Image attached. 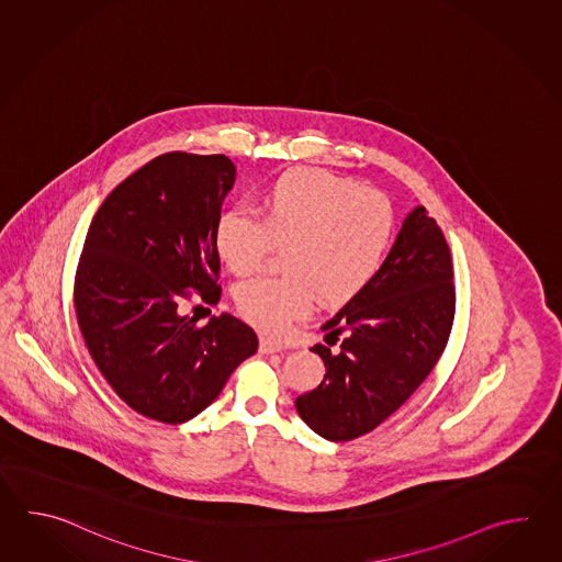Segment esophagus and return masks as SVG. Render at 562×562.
Returning a JSON list of instances; mask_svg holds the SVG:
<instances>
[{"label":"esophagus","mask_w":562,"mask_h":562,"mask_svg":"<svg viewBox=\"0 0 562 562\" xmlns=\"http://www.w3.org/2000/svg\"><path fill=\"white\" fill-rule=\"evenodd\" d=\"M285 347V344L276 341V339H271V337H261V341H259V351H261V353H276V351H283Z\"/></svg>","instance_id":"esophagus-1"}]
</instances>
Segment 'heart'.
I'll list each match as a JSON object with an SVG mask.
<instances>
[{"label": "heart", "mask_w": 562, "mask_h": 562, "mask_svg": "<svg viewBox=\"0 0 562 562\" xmlns=\"http://www.w3.org/2000/svg\"><path fill=\"white\" fill-rule=\"evenodd\" d=\"M259 221L227 211L216 221L215 249L237 277L257 273L276 247L283 277H259L237 289L245 319L269 334L325 303L356 297L382 269L395 235L394 206L382 192L325 168H289L257 204Z\"/></svg>", "instance_id": "b5f03b06"}]
</instances>
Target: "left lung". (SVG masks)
<instances>
[{
    "instance_id": "left-lung-1",
    "label": "left lung",
    "mask_w": 562,
    "mask_h": 562,
    "mask_svg": "<svg viewBox=\"0 0 562 562\" xmlns=\"http://www.w3.org/2000/svg\"><path fill=\"white\" fill-rule=\"evenodd\" d=\"M452 276L442 228L416 206L370 285L323 323L327 346L311 347L322 356L325 375L295 400L311 430L331 442H349L406 404L452 331Z\"/></svg>"
}]
</instances>
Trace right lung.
I'll use <instances>...</instances> for the list:
<instances>
[{
    "label": "right lung",
    "instance_id": "right-lung-1",
    "mask_svg": "<svg viewBox=\"0 0 562 562\" xmlns=\"http://www.w3.org/2000/svg\"><path fill=\"white\" fill-rule=\"evenodd\" d=\"M233 182L225 155L156 156L88 228L74 279L78 325L95 368L144 418H194L257 353V334L231 313L206 325L179 313L192 295L221 299L215 227Z\"/></svg>",
    "mask_w": 562,
    "mask_h": 562
}]
</instances>
